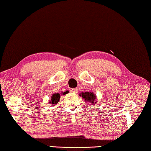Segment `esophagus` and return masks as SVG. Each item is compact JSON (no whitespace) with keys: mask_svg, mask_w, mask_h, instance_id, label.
I'll use <instances>...</instances> for the list:
<instances>
[{"mask_svg":"<svg viewBox=\"0 0 151 151\" xmlns=\"http://www.w3.org/2000/svg\"><path fill=\"white\" fill-rule=\"evenodd\" d=\"M70 92H72V93H77V91H78V90H77V88H71V89L70 90Z\"/></svg>","mask_w":151,"mask_h":151,"instance_id":"1","label":"esophagus"}]
</instances>
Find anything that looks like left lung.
<instances>
[{
	"mask_svg": "<svg viewBox=\"0 0 151 151\" xmlns=\"http://www.w3.org/2000/svg\"><path fill=\"white\" fill-rule=\"evenodd\" d=\"M79 96L82 97V99L84 100L86 103H88L91 105H93L96 104L97 101V96L92 91H85V92H82L79 94Z\"/></svg>",
	"mask_w": 151,
	"mask_h": 151,
	"instance_id": "8db88e82",
	"label": "left lung"
}]
</instances>
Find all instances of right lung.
I'll return each mask as SVG.
<instances>
[{
    "label": "right lung",
    "instance_id": "1",
    "mask_svg": "<svg viewBox=\"0 0 151 151\" xmlns=\"http://www.w3.org/2000/svg\"><path fill=\"white\" fill-rule=\"evenodd\" d=\"M67 93V91H66V92H62L61 93H53L51 96V99L49 100V104L53 106L57 105V103L60 99L61 95H65ZM53 106H52V107H53Z\"/></svg>",
    "mask_w": 151,
    "mask_h": 151
}]
</instances>
